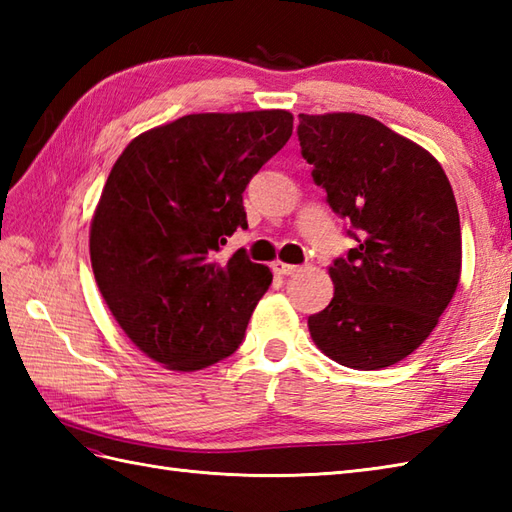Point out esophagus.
Returning <instances> with one entry per match:
<instances>
[{
  "label": "esophagus",
  "mask_w": 512,
  "mask_h": 512,
  "mask_svg": "<svg viewBox=\"0 0 512 512\" xmlns=\"http://www.w3.org/2000/svg\"><path fill=\"white\" fill-rule=\"evenodd\" d=\"M273 270H275V273L277 275H295L297 273V270H299V266H292V264H284V262H275L273 264Z\"/></svg>",
  "instance_id": "esophagus-1"
}]
</instances>
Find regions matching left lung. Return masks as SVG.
Returning a JSON list of instances; mask_svg holds the SVG:
<instances>
[{
  "label": "left lung",
  "mask_w": 512,
  "mask_h": 512,
  "mask_svg": "<svg viewBox=\"0 0 512 512\" xmlns=\"http://www.w3.org/2000/svg\"><path fill=\"white\" fill-rule=\"evenodd\" d=\"M301 156L350 222L356 246L334 259L330 306L312 341L352 369L389 367L427 341L460 284V213L427 149L372 116L299 114Z\"/></svg>",
  "instance_id": "8db88e82"
}]
</instances>
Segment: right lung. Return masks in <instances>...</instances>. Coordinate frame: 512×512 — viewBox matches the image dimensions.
Masks as SVG:
<instances>
[{"instance_id": "right-lung-1", "label": "right lung", "mask_w": 512, "mask_h": 512, "mask_svg": "<svg viewBox=\"0 0 512 512\" xmlns=\"http://www.w3.org/2000/svg\"><path fill=\"white\" fill-rule=\"evenodd\" d=\"M292 136V114H189L136 136L90 224L96 286L140 352L173 372L231 356L273 273L246 250L220 259L242 193Z\"/></svg>"}]
</instances>
